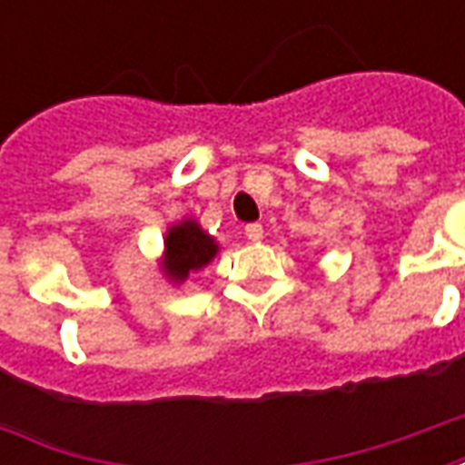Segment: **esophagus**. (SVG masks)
<instances>
[{
  "label": "esophagus",
  "mask_w": 465,
  "mask_h": 465,
  "mask_svg": "<svg viewBox=\"0 0 465 465\" xmlns=\"http://www.w3.org/2000/svg\"><path fill=\"white\" fill-rule=\"evenodd\" d=\"M243 233H246V239H249V242H262V239H263V226H262V223H246Z\"/></svg>",
  "instance_id": "34e87169"
}]
</instances>
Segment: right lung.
Returning a JSON list of instances; mask_svg holds the SVG:
<instances>
[{"label": "right lung", "instance_id": "1", "mask_svg": "<svg viewBox=\"0 0 465 465\" xmlns=\"http://www.w3.org/2000/svg\"><path fill=\"white\" fill-rule=\"evenodd\" d=\"M219 253V243L213 236L203 232L193 219L169 226L163 236V273L172 282L182 283L192 272H199Z\"/></svg>", "mask_w": 465, "mask_h": 465}]
</instances>
